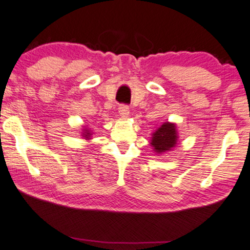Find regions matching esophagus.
<instances>
[{
  "instance_id": "34e87169",
  "label": "esophagus",
  "mask_w": 250,
  "mask_h": 250,
  "mask_svg": "<svg viewBox=\"0 0 250 250\" xmlns=\"http://www.w3.org/2000/svg\"><path fill=\"white\" fill-rule=\"evenodd\" d=\"M119 114L121 115V117H128L129 115V106L125 104H121L119 105Z\"/></svg>"
}]
</instances>
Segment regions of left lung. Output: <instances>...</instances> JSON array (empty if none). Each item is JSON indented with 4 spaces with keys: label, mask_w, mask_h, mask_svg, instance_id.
I'll return each instance as SVG.
<instances>
[{
    "label": "left lung",
    "mask_w": 250,
    "mask_h": 250,
    "mask_svg": "<svg viewBox=\"0 0 250 250\" xmlns=\"http://www.w3.org/2000/svg\"><path fill=\"white\" fill-rule=\"evenodd\" d=\"M177 139L178 136L175 125L165 122L153 133L150 145L154 147V150L157 154H161L174 147L175 144H177Z\"/></svg>",
    "instance_id": "left-lung-1"
}]
</instances>
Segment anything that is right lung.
Segmentation results:
<instances>
[{
	"instance_id": "right-lung-1",
	"label": "right lung",
	"mask_w": 250,
	"mask_h": 250,
	"mask_svg": "<svg viewBox=\"0 0 250 250\" xmlns=\"http://www.w3.org/2000/svg\"><path fill=\"white\" fill-rule=\"evenodd\" d=\"M85 132H86V133H83V135H85V136H83V137H86V138H88V137H89V135H90V133H89L88 131H87V130H85Z\"/></svg>"
}]
</instances>
